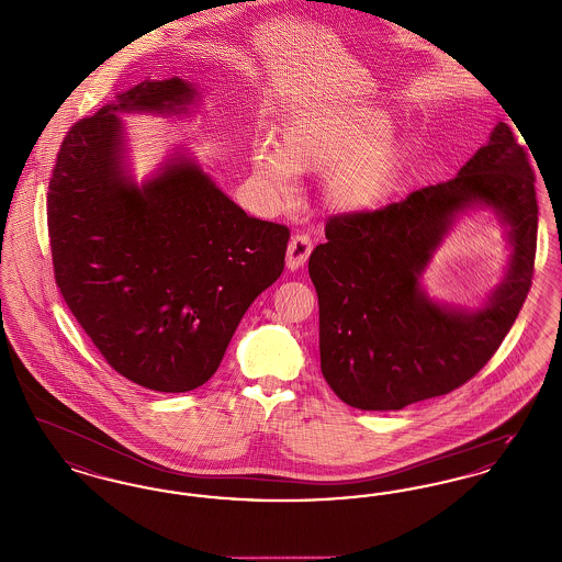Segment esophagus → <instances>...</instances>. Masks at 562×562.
<instances>
[{"label": "esophagus", "instance_id": "34e87169", "mask_svg": "<svg viewBox=\"0 0 562 562\" xmlns=\"http://www.w3.org/2000/svg\"><path fill=\"white\" fill-rule=\"evenodd\" d=\"M314 250V240L310 234H294L289 241V250H286V266L289 269L303 268L310 259Z\"/></svg>", "mask_w": 562, "mask_h": 562}]
</instances>
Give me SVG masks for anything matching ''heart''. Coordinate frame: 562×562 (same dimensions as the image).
<instances>
[{
	"label": "heart",
	"instance_id": "heart-1",
	"mask_svg": "<svg viewBox=\"0 0 562 562\" xmlns=\"http://www.w3.org/2000/svg\"><path fill=\"white\" fill-rule=\"evenodd\" d=\"M392 124L379 111H322L291 122L280 149L257 147L255 166L271 188L286 193L293 172H330L326 193L348 211L385 202L402 170Z\"/></svg>",
	"mask_w": 562,
	"mask_h": 562
}]
</instances>
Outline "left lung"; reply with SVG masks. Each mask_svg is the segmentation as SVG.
<instances>
[{
	"label": "left lung",
	"instance_id": "1",
	"mask_svg": "<svg viewBox=\"0 0 562 562\" xmlns=\"http://www.w3.org/2000/svg\"><path fill=\"white\" fill-rule=\"evenodd\" d=\"M482 201L507 218L509 276L481 313L436 306L418 276L450 218ZM310 257L321 305V367L330 390L360 411H401L468 383L506 339L529 294L537 248L535 172L499 122L454 179L376 211L333 214Z\"/></svg>",
	"mask_w": 562,
	"mask_h": 562
}]
</instances>
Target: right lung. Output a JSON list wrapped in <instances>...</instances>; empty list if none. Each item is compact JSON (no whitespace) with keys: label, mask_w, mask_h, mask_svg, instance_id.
<instances>
[{"label":"right lung","mask_w":562,"mask_h":562,"mask_svg":"<svg viewBox=\"0 0 562 562\" xmlns=\"http://www.w3.org/2000/svg\"><path fill=\"white\" fill-rule=\"evenodd\" d=\"M179 78L143 81L60 143L48 186L54 280L113 371L154 392L204 385L250 303L282 269L291 229L252 218L195 164L138 189L120 168V109L191 103Z\"/></svg>","instance_id":"add662e5"}]
</instances>
